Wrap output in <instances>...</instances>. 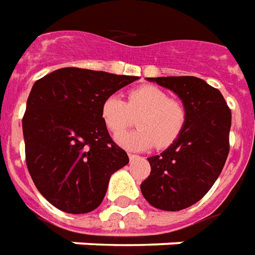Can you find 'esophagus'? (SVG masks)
Listing matches in <instances>:
<instances>
[{"mask_svg": "<svg viewBox=\"0 0 255 255\" xmlns=\"http://www.w3.org/2000/svg\"><path fill=\"white\" fill-rule=\"evenodd\" d=\"M137 158H138V156H137V155H134V153H129V159L130 160H134V159H137Z\"/></svg>", "mask_w": 255, "mask_h": 255, "instance_id": "1", "label": "esophagus"}]
</instances>
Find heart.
Segmentation results:
<instances>
[{"mask_svg": "<svg viewBox=\"0 0 255 255\" xmlns=\"http://www.w3.org/2000/svg\"><path fill=\"white\" fill-rule=\"evenodd\" d=\"M139 115L140 129L117 136L121 147L141 151L155 145L158 149L170 147L184 130L188 110L177 99H170L166 90L153 85H142L129 92L126 103L117 95L107 96L100 107V117L107 130L118 134Z\"/></svg>", "mask_w": 255, "mask_h": 255, "instance_id": "obj_1", "label": "heart"}]
</instances>
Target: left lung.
<instances>
[{
    "mask_svg": "<svg viewBox=\"0 0 255 255\" xmlns=\"http://www.w3.org/2000/svg\"><path fill=\"white\" fill-rule=\"evenodd\" d=\"M173 90L187 106L184 130L160 155L148 158L151 174L140 185L149 205L178 211L200 200L223 170L229 153L231 110L221 92L196 77L148 78Z\"/></svg>",
    "mask_w": 255,
    "mask_h": 255,
    "instance_id": "obj_1",
    "label": "left lung"
}]
</instances>
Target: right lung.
<instances>
[{
	"label": "right lung",
	"mask_w": 255,
	"mask_h": 255,
	"mask_svg": "<svg viewBox=\"0 0 255 255\" xmlns=\"http://www.w3.org/2000/svg\"><path fill=\"white\" fill-rule=\"evenodd\" d=\"M138 77L67 67L32 85L23 117L26 163L37 189L59 210L84 214L106 196L129 156L100 117L107 96Z\"/></svg>",
	"instance_id": "1"
}]
</instances>
